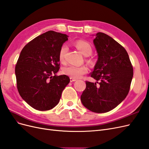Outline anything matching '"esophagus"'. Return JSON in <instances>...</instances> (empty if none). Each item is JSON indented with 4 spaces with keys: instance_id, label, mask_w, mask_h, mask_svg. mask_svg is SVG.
I'll use <instances>...</instances> for the list:
<instances>
[{
    "instance_id": "1",
    "label": "esophagus",
    "mask_w": 149,
    "mask_h": 149,
    "mask_svg": "<svg viewBox=\"0 0 149 149\" xmlns=\"http://www.w3.org/2000/svg\"><path fill=\"white\" fill-rule=\"evenodd\" d=\"M76 81V79H74V78H70V82H71V83H72V82Z\"/></svg>"
}]
</instances>
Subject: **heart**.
I'll return each instance as SVG.
<instances>
[{
  "label": "heart",
  "mask_w": 149,
  "mask_h": 149,
  "mask_svg": "<svg viewBox=\"0 0 149 149\" xmlns=\"http://www.w3.org/2000/svg\"><path fill=\"white\" fill-rule=\"evenodd\" d=\"M74 45L84 56H89L92 54V47L88 42L83 40H78L74 42ZM66 51H67V46L66 45L61 46L58 55V58L61 62H63L65 60V55ZM87 71H88V68L85 66L69 65L66 66L63 70L64 74L74 79L81 78L82 76L87 73Z\"/></svg>",
  "instance_id": "obj_1"
}]
</instances>
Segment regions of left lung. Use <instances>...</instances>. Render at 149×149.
Returning a JSON list of instances; mask_svg holds the SVG:
<instances>
[{
    "label": "left lung",
    "mask_w": 149,
    "mask_h": 149,
    "mask_svg": "<svg viewBox=\"0 0 149 149\" xmlns=\"http://www.w3.org/2000/svg\"><path fill=\"white\" fill-rule=\"evenodd\" d=\"M92 36L98 58L90 75L97 81H86L81 101L86 109L101 113L115 109L126 98L133 68L126 50L115 40L100 32Z\"/></svg>",
    "instance_id": "left-lung-1"
}]
</instances>
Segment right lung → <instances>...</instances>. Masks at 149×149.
I'll use <instances>...</instances> for the list:
<instances>
[{"label":"right lung","instance_id":"right-lung-1","mask_svg":"<svg viewBox=\"0 0 149 149\" xmlns=\"http://www.w3.org/2000/svg\"><path fill=\"white\" fill-rule=\"evenodd\" d=\"M68 38L49 31L26 45L19 54L15 66L17 89L22 98L36 110L53 109L70 83L68 76L55 74L60 68V48Z\"/></svg>","mask_w":149,"mask_h":149}]
</instances>
